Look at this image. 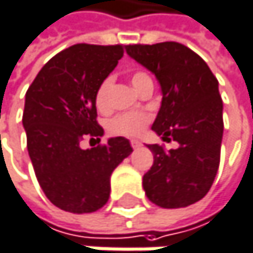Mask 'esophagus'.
Wrapping results in <instances>:
<instances>
[{"instance_id": "esophagus-1", "label": "esophagus", "mask_w": 253, "mask_h": 253, "mask_svg": "<svg viewBox=\"0 0 253 253\" xmlns=\"http://www.w3.org/2000/svg\"><path fill=\"white\" fill-rule=\"evenodd\" d=\"M130 145H132V148H135V150H136V148H139L142 144H141L139 141H136V139H132V141H130Z\"/></svg>"}]
</instances>
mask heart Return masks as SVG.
I'll return each mask as SVG.
<instances>
[{
    "instance_id": "b5f03b06",
    "label": "heart",
    "mask_w": 253,
    "mask_h": 253,
    "mask_svg": "<svg viewBox=\"0 0 253 253\" xmlns=\"http://www.w3.org/2000/svg\"><path fill=\"white\" fill-rule=\"evenodd\" d=\"M132 84L139 91L145 85L153 84V80L148 74L142 71H136L132 74ZM112 85V77H105L96 91H94V103L99 111H106L109 108V88ZM151 121V114L144 111H132V112H121L112 117L108 121V129L114 135L121 136H138L142 133L145 126Z\"/></svg>"
}]
</instances>
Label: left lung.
<instances>
[{"instance_id":"left-lung-1","label":"left lung","mask_w":253,"mask_h":253,"mask_svg":"<svg viewBox=\"0 0 253 253\" xmlns=\"http://www.w3.org/2000/svg\"><path fill=\"white\" fill-rule=\"evenodd\" d=\"M126 51L151 71L162 87V106L153 130L176 150L148 145L154 156L144 175L147 197L165 209L187 208L211 190L219 168L224 132L218 80L191 48L175 41L132 44Z\"/></svg>"}]
</instances>
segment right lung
Instances as JSON below:
<instances>
[{
	"label": "right lung",
	"mask_w": 253,
	"mask_h": 253,
	"mask_svg": "<svg viewBox=\"0 0 253 253\" xmlns=\"http://www.w3.org/2000/svg\"><path fill=\"white\" fill-rule=\"evenodd\" d=\"M123 53L120 44H75L53 56L26 91L22 123L28 153L45 197L62 211L100 209L109 199L111 173L133 151L123 136L90 150L80 147L85 136L100 141L103 135L94 91Z\"/></svg>",
	"instance_id": "obj_1"
}]
</instances>
